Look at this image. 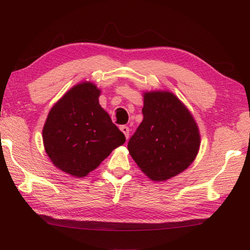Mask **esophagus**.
I'll return each mask as SVG.
<instances>
[{
  "label": "esophagus",
  "instance_id": "34e87169",
  "mask_svg": "<svg viewBox=\"0 0 250 250\" xmlns=\"http://www.w3.org/2000/svg\"><path fill=\"white\" fill-rule=\"evenodd\" d=\"M119 129H121V131L124 133V135H125L126 139H128V136H129V128H128V126L122 125V126H119Z\"/></svg>",
  "mask_w": 250,
  "mask_h": 250
}]
</instances>
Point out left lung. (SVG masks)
<instances>
[{"label": "left lung", "mask_w": 250, "mask_h": 250, "mask_svg": "<svg viewBox=\"0 0 250 250\" xmlns=\"http://www.w3.org/2000/svg\"><path fill=\"white\" fill-rule=\"evenodd\" d=\"M143 121L129 139L133 160L152 180L164 182L189 167L200 149L195 119L169 91L144 93Z\"/></svg>", "instance_id": "left-lung-1"}]
</instances>
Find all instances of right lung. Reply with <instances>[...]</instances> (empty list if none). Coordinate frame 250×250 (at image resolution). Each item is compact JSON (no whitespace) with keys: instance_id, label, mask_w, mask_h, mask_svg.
<instances>
[{"instance_id":"right-lung-1","label":"right lung","mask_w":250,"mask_h":250,"mask_svg":"<svg viewBox=\"0 0 250 250\" xmlns=\"http://www.w3.org/2000/svg\"><path fill=\"white\" fill-rule=\"evenodd\" d=\"M99 96L91 82L74 85L54 104L42 128L46 153L71 176L85 177L126 141L101 108Z\"/></svg>"}]
</instances>
